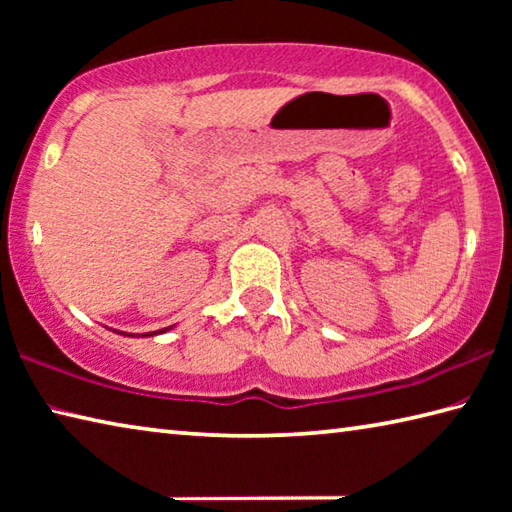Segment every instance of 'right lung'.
Returning a JSON list of instances; mask_svg holds the SVG:
<instances>
[{"instance_id": "1", "label": "right lung", "mask_w": 512, "mask_h": 512, "mask_svg": "<svg viewBox=\"0 0 512 512\" xmlns=\"http://www.w3.org/2000/svg\"><path fill=\"white\" fill-rule=\"evenodd\" d=\"M160 332H167V329H160ZM160 332H158V334H160ZM153 334H155V332H153ZM146 336H149V334H146Z\"/></svg>"}]
</instances>
